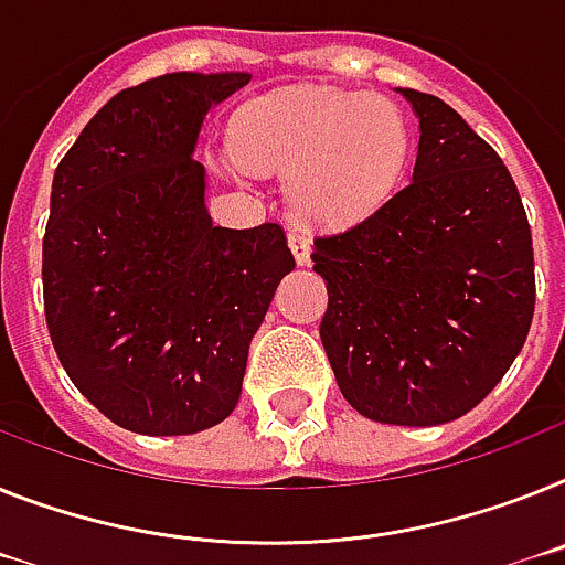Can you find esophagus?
<instances>
[{"mask_svg": "<svg viewBox=\"0 0 565 565\" xmlns=\"http://www.w3.org/2000/svg\"><path fill=\"white\" fill-rule=\"evenodd\" d=\"M287 244H290L292 255H296L298 267H307V264H310V238L292 230L290 235H287Z\"/></svg>", "mask_w": 565, "mask_h": 565, "instance_id": "esophagus-1", "label": "esophagus"}]
</instances>
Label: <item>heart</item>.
<instances>
[{"mask_svg": "<svg viewBox=\"0 0 565 565\" xmlns=\"http://www.w3.org/2000/svg\"><path fill=\"white\" fill-rule=\"evenodd\" d=\"M232 146L258 174H284L296 215L348 226L393 194L407 129L391 99L324 85H290L241 108Z\"/></svg>", "mask_w": 565, "mask_h": 565, "instance_id": "obj_1", "label": "heart"}]
</instances>
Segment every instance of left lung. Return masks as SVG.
Listing matches in <instances>:
<instances>
[{
  "label": "left lung",
  "instance_id": "1",
  "mask_svg": "<svg viewBox=\"0 0 565 565\" xmlns=\"http://www.w3.org/2000/svg\"><path fill=\"white\" fill-rule=\"evenodd\" d=\"M396 92L419 120L411 183L316 241L312 269L341 396L373 422L428 428L480 405L523 350L534 249L500 154L439 97Z\"/></svg>",
  "mask_w": 565,
  "mask_h": 565
}]
</instances>
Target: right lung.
<instances>
[{"label":"right lung","mask_w":565,"mask_h":565,"mask_svg":"<svg viewBox=\"0 0 565 565\" xmlns=\"http://www.w3.org/2000/svg\"><path fill=\"white\" fill-rule=\"evenodd\" d=\"M246 71H178L99 108L60 160L42 241L51 341L85 399L146 436L235 411L246 355L292 273L278 224L215 226L194 154Z\"/></svg>","instance_id":"1"}]
</instances>
